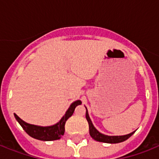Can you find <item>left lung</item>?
Segmentation results:
<instances>
[{"instance_id":"1","label":"left lung","mask_w":159,"mask_h":159,"mask_svg":"<svg viewBox=\"0 0 159 159\" xmlns=\"http://www.w3.org/2000/svg\"><path fill=\"white\" fill-rule=\"evenodd\" d=\"M87 110V108H86ZM86 118H87V120L88 122V125H89V132L90 135L92 136V139H94L95 140L98 141V142H103V143H120V142H124L125 141L126 139H128L129 137H130L134 131L132 132V133L129 134H126V135H122V136H108L105 135L103 134L100 133L99 131L97 130V129L95 128L93 125L92 123V120H90V117L88 116V112H87V110L86 111Z\"/></svg>"}]
</instances>
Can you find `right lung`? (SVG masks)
I'll return each mask as SVG.
<instances>
[{"instance_id":"obj_1","label":"right lung","mask_w":159,"mask_h":159,"mask_svg":"<svg viewBox=\"0 0 159 159\" xmlns=\"http://www.w3.org/2000/svg\"><path fill=\"white\" fill-rule=\"evenodd\" d=\"M81 104H82L81 101H77V102H73L70 106L69 109L67 111L65 116L61 119V120L58 123H57L54 125L48 126V127H41V126L30 125V124L26 123V122L22 120L16 114H14V116L16 117V120L18 121L19 124L23 128L24 130L32 138L43 141L57 140V139H59L64 134L65 123L67 120V119L72 116V114L75 111V108L78 105Z\"/></svg>"}]
</instances>
